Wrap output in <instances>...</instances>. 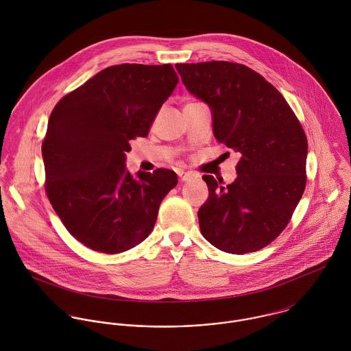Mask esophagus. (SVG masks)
I'll return each instance as SVG.
<instances>
[{
  "instance_id": "1",
  "label": "esophagus",
  "mask_w": 351,
  "mask_h": 351,
  "mask_svg": "<svg viewBox=\"0 0 351 351\" xmlns=\"http://www.w3.org/2000/svg\"><path fill=\"white\" fill-rule=\"evenodd\" d=\"M178 178L181 182H185V181H189L193 178V174L189 173V171H178Z\"/></svg>"
}]
</instances>
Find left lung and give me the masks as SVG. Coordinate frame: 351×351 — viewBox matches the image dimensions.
Returning <instances> with one entry per match:
<instances>
[{
	"label": "left lung",
	"instance_id": "1",
	"mask_svg": "<svg viewBox=\"0 0 351 351\" xmlns=\"http://www.w3.org/2000/svg\"><path fill=\"white\" fill-rule=\"evenodd\" d=\"M184 85L205 101L215 138L241 154L237 180L202 176V237L216 249L246 254L266 247L288 226L306 184L308 142L284 96L250 67L210 60L177 63Z\"/></svg>",
	"mask_w": 351,
	"mask_h": 351
}]
</instances>
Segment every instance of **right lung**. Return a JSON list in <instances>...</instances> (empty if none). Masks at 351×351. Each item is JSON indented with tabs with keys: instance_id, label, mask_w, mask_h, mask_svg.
I'll return each mask as SVG.
<instances>
[{
	"instance_id": "add662e5",
	"label": "right lung",
	"mask_w": 351,
	"mask_h": 351,
	"mask_svg": "<svg viewBox=\"0 0 351 351\" xmlns=\"http://www.w3.org/2000/svg\"><path fill=\"white\" fill-rule=\"evenodd\" d=\"M178 75L170 63L106 67L62 97L42 154L46 193L66 230L84 246L119 254L143 242L159 205L177 185L169 169L125 170L130 142L147 136Z\"/></svg>"
}]
</instances>
